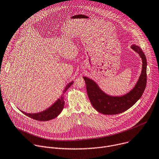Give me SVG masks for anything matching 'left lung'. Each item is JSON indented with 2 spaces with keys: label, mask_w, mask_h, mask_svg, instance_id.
Listing matches in <instances>:
<instances>
[{
  "label": "left lung",
  "mask_w": 159,
  "mask_h": 159,
  "mask_svg": "<svg viewBox=\"0 0 159 159\" xmlns=\"http://www.w3.org/2000/svg\"><path fill=\"white\" fill-rule=\"evenodd\" d=\"M131 48L142 59V70L139 81L129 93L121 97H111L107 94L92 80L83 77L87 93L92 106L104 115H116L131 108L142 97L147 84V59L142 49L136 45Z\"/></svg>",
  "instance_id": "obj_1"
}]
</instances>
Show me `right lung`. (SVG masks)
<instances>
[{"instance_id": "right-lung-1", "label": "right lung", "mask_w": 159, "mask_h": 159, "mask_svg": "<svg viewBox=\"0 0 159 159\" xmlns=\"http://www.w3.org/2000/svg\"><path fill=\"white\" fill-rule=\"evenodd\" d=\"M73 81H71L66 85L65 89H64V91H63V93H65L67 91V89L73 84ZM63 98L64 97H63V95L62 94V96L60 97V98H59L51 107H49L48 109L41 113L32 114V113H27L22 111H21L26 116L38 121L51 120L52 119L56 118L62 111L63 108H64L65 101Z\"/></svg>"}]
</instances>
